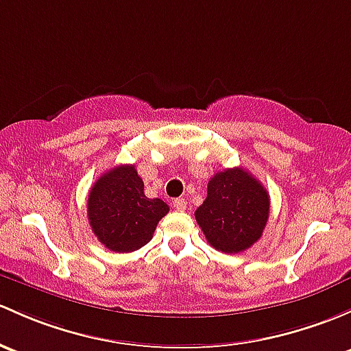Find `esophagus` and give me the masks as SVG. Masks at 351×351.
<instances>
[{"instance_id": "esophagus-1", "label": "esophagus", "mask_w": 351, "mask_h": 351, "mask_svg": "<svg viewBox=\"0 0 351 351\" xmlns=\"http://www.w3.org/2000/svg\"><path fill=\"white\" fill-rule=\"evenodd\" d=\"M173 206H175L178 212H185V210H186V200H185V198H176V200L173 202Z\"/></svg>"}]
</instances>
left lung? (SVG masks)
Masks as SVG:
<instances>
[{
    "instance_id": "1",
    "label": "left lung",
    "mask_w": 351,
    "mask_h": 351,
    "mask_svg": "<svg viewBox=\"0 0 351 351\" xmlns=\"http://www.w3.org/2000/svg\"><path fill=\"white\" fill-rule=\"evenodd\" d=\"M269 206V193L259 180L243 168H227L210 178L195 219L213 249L239 254L261 239Z\"/></svg>"
}]
</instances>
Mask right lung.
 Returning <instances> with one entry per match:
<instances>
[{
    "label": "right lung",
    "instance_id": "1",
    "mask_svg": "<svg viewBox=\"0 0 351 351\" xmlns=\"http://www.w3.org/2000/svg\"><path fill=\"white\" fill-rule=\"evenodd\" d=\"M168 210L160 198L146 197L134 165L109 169L94 183L87 198L92 232L112 252H132L146 245Z\"/></svg>",
    "mask_w": 351,
    "mask_h": 351
}]
</instances>
